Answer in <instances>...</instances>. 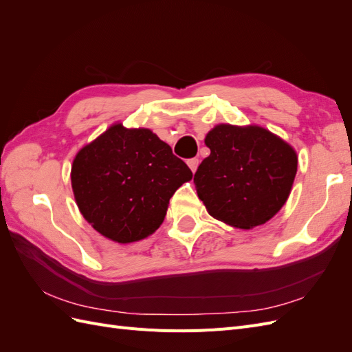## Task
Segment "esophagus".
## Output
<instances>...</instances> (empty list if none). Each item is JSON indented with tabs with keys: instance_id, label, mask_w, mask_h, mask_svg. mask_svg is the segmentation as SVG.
<instances>
[{
	"instance_id": "1",
	"label": "esophagus",
	"mask_w": 352,
	"mask_h": 352,
	"mask_svg": "<svg viewBox=\"0 0 352 352\" xmlns=\"http://www.w3.org/2000/svg\"><path fill=\"white\" fill-rule=\"evenodd\" d=\"M198 164H199V160H198V158H190V160H188V166H189L190 170H192V173L197 172Z\"/></svg>"
}]
</instances>
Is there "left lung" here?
Here are the masks:
<instances>
[{
    "label": "left lung",
    "mask_w": 352,
    "mask_h": 352,
    "mask_svg": "<svg viewBox=\"0 0 352 352\" xmlns=\"http://www.w3.org/2000/svg\"><path fill=\"white\" fill-rule=\"evenodd\" d=\"M210 155L194 184L208 214L238 229L264 225L289 197L298 168L294 148L257 124L221 123L207 133Z\"/></svg>",
    "instance_id": "obj_1"
}]
</instances>
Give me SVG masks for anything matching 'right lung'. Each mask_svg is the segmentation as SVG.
<instances>
[{"label": "right lung", "instance_id": "add662e5", "mask_svg": "<svg viewBox=\"0 0 352 352\" xmlns=\"http://www.w3.org/2000/svg\"><path fill=\"white\" fill-rule=\"evenodd\" d=\"M70 179L85 220L104 238L131 243L160 228L192 172L153 131L114 123L80 148Z\"/></svg>", "mask_w": 352, "mask_h": 352}]
</instances>
